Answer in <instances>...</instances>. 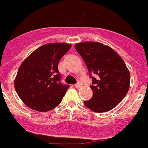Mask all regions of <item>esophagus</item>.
I'll use <instances>...</instances> for the list:
<instances>
[{
	"label": "esophagus",
	"mask_w": 148,
	"mask_h": 148,
	"mask_svg": "<svg viewBox=\"0 0 148 148\" xmlns=\"http://www.w3.org/2000/svg\"><path fill=\"white\" fill-rule=\"evenodd\" d=\"M80 86H82V84L80 82H77L76 84H75V87H76V88H80Z\"/></svg>",
	"instance_id": "obj_1"
}]
</instances>
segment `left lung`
<instances>
[{"mask_svg": "<svg viewBox=\"0 0 148 148\" xmlns=\"http://www.w3.org/2000/svg\"><path fill=\"white\" fill-rule=\"evenodd\" d=\"M75 49L92 77L93 97L84 101V105L96 112H105L116 107L130 86V72L123 59L111 47L97 42L77 43Z\"/></svg>", "mask_w": 148, "mask_h": 148, "instance_id": "obj_1", "label": "left lung"}]
</instances>
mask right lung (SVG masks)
Instances as JSON below:
<instances>
[{
  "label": "right lung",
  "instance_id": "obj_1",
  "mask_svg": "<svg viewBox=\"0 0 148 148\" xmlns=\"http://www.w3.org/2000/svg\"><path fill=\"white\" fill-rule=\"evenodd\" d=\"M71 47V44L64 42L45 44L21 64L14 80V87L28 107L44 112L61 103L69 86L60 83L58 64Z\"/></svg>",
  "mask_w": 148,
  "mask_h": 148
}]
</instances>
